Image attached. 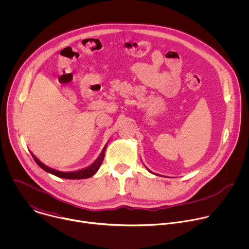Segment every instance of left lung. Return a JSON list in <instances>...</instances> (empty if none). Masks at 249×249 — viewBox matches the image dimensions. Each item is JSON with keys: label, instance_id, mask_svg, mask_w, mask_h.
I'll list each match as a JSON object with an SVG mask.
<instances>
[{"label": "left lung", "instance_id": "1", "mask_svg": "<svg viewBox=\"0 0 249 249\" xmlns=\"http://www.w3.org/2000/svg\"><path fill=\"white\" fill-rule=\"evenodd\" d=\"M148 170H149V171H150V172H151V173H153V174H156V173H154V172H152V171H151V170H150V169H148ZM156 175H157V174H156Z\"/></svg>", "mask_w": 249, "mask_h": 249}]
</instances>
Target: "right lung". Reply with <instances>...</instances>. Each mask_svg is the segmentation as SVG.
Segmentation results:
<instances>
[{
  "instance_id": "obj_1",
  "label": "right lung",
  "mask_w": 249,
  "mask_h": 249,
  "mask_svg": "<svg viewBox=\"0 0 249 249\" xmlns=\"http://www.w3.org/2000/svg\"><path fill=\"white\" fill-rule=\"evenodd\" d=\"M106 147H107V145H105L102 152L100 153L99 157L88 167L86 168H83L81 170H77V171H71V172H66V171H59L57 169H54V168H51L47 165H45L43 162H41L36 157H35L32 153H31V156L33 158V160H35V162H36L43 170L55 175V176H58V177H61V178H65V179H85V178H89V177H91L92 175H94L96 173V171L98 170V168L100 167L101 163H102V160L104 159V153H105V150H106Z\"/></svg>"
}]
</instances>
